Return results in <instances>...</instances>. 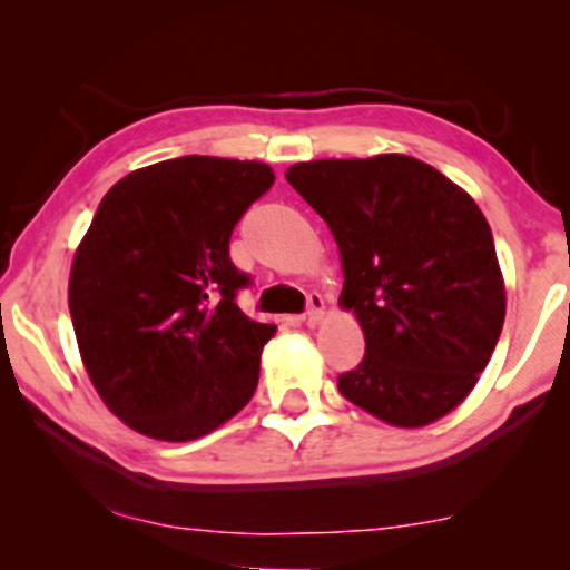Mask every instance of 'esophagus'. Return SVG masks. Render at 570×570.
Instances as JSON below:
<instances>
[{
    "label": "esophagus",
    "mask_w": 570,
    "mask_h": 570,
    "mask_svg": "<svg viewBox=\"0 0 570 570\" xmlns=\"http://www.w3.org/2000/svg\"><path fill=\"white\" fill-rule=\"evenodd\" d=\"M326 314V306H324V298L318 293H311L308 295V311H306V324L308 326H316L322 322Z\"/></svg>",
    "instance_id": "1"
}]
</instances>
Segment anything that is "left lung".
<instances>
[{"label": "left lung", "mask_w": 570, "mask_h": 570, "mask_svg": "<svg viewBox=\"0 0 570 570\" xmlns=\"http://www.w3.org/2000/svg\"><path fill=\"white\" fill-rule=\"evenodd\" d=\"M287 184L340 248V306L365 337L340 394L396 428L459 407L493 355L505 285L485 215L462 186L410 155L308 160Z\"/></svg>", "instance_id": "8db88e82"}]
</instances>
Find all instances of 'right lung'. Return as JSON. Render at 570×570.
<instances>
[{
    "instance_id": "add662e5",
    "label": "right lung",
    "mask_w": 570,
    "mask_h": 570,
    "mask_svg": "<svg viewBox=\"0 0 570 570\" xmlns=\"http://www.w3.org/2000/svg\"><path fill=\"white\" fill-rule=\"evenodd\" d=\"M267 163L184 155L116 181L77 246L69 314L85 371L131 431L184 443L240 412L275 324L236 303L228 244Z\"/></svg>"
}]
</instances>
